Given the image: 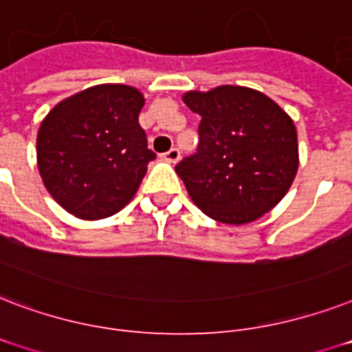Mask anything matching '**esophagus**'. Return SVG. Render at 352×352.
Instances as JSON below:
<instances>
[{"instance_id": "esophagus-1", "label": "esophagus", "mask_w": 352, "mask_h": 352, "mask_svg": "<svg viewBox=\"0 0 352 352\" xmlns=\"http://www.w3.org/2000/svg\"><path fill=\"white\" fill-rule=\"evenodd\" d=\"M163 160H165V162H168V163H176L179 160V151L178 148H170V151L168 152H165V154H163Z\"/></svg>"}]
</instances>
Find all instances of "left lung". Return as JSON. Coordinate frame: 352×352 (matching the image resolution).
I'll use <instances>...</instances> for the list:
<instances>
[{"mask_svg":"<svg viewBox=\"0 0 352 352\" xmlns=\"http://www.w3.org/2000/svg\"><path fill=\"white\" fill-rule=\"evenodd\" d=\"M201 117L198 151L176 165L190 200L217 222L250 224L272 211L299 167L298 132L287 111L257 89L187 91Z\"/></svg>","mask_w":352,"mask_h":352,"instance_id":"left-lung-1","label":"left lung"}]
</instances>
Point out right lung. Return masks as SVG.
<instances>
[{"label": "right lung", "instance_id": "add662e5", "mask_svg": "<svg viewBox=\"0 0 352 352\" xmlns=\"http://www.w3.org/2000/svg\"><path fill=\"white\" fill-rule=\"evenodd\" d=\"M141 91L99 84L49 111L36 138L38 170L45 189L67 213L106 219L132 200L156 154L146 146Z\"/></svg>", "mask_w": 352, "mask_h": 352}]
</instances>
